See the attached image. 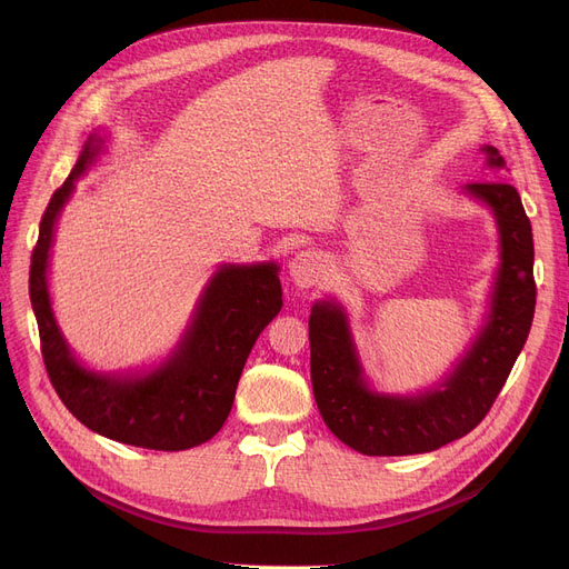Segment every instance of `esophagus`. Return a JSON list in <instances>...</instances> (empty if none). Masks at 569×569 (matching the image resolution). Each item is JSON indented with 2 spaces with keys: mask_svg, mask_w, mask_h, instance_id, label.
Here are the masks:
<instances>
[{
  "mask_svg": "<svg viewBox=\"0 0 569 569\" xmlns=\"http://www.w3.org/2000/svg\"><path fill=\"white\" fill-rule=\"evenodd\" d=\"M327 261L320 251L306 249L289 261V280L297 287H316L325 278Z\"/></svg>",
  "mask_w": 569,
  "mask_h": 569,
  "instance_id": "1",
  "label": "esophagus"
}]
</instances>
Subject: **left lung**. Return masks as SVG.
Returning a JSON list of instances; mask_svg holds the SVG:
<instances>
[{
    "label": "left lung",
    "mask_w": 569,
    "mask_h": 569,
    "mask_svg": "<svg viewBox=\"0 0 569 569\" xmlns=\"http://www.w3.org/2000/svg\"><path fill=\"white\" fill-rule=\"evenodd\" d=\"M481 153L493 170L506 168L498 149ZM460 192L485 206L498 232V268L487 313L451 370L416 393L382 391L360 360L347 308L318 299L308 320L313 396L330 432L363 456L429 453L485 420L518 360L537 303L531 226L518 189L503 180L462 184Z\"/></svg>",
    "instance_id": "8db88e82"
}]
</instances>
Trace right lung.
<instances>
[{"instance_id": "1", "label": "right lung", "mask_w": 569, "mask_h": 569, "mask_svg": "<svg viewBox=\"0 0 569 569\" xmlns=\"http://www.w3.org/2000/svg\"><path fill=\"white\" fill-rule=\"evenodd\" d=\"M99 128L84 142L71 176L51 197L30 263V303L42 356L59 399L92 432L153 451H184L226 425L253 343L282 308L274 261L220 263L203 284L180 339L159 363L134 370H97L78 358L54 313L49 291L51 247L59 216L76 182L109 153Z\"/></svg>"}]
</instances>
